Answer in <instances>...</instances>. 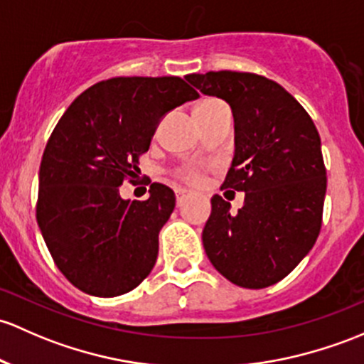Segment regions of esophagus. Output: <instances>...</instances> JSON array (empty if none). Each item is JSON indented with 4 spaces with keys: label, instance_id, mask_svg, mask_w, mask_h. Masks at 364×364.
<instances>
[{
    "label": "esophagus",
    "instance_id": "34e87169",
    "mask_svg": "<svg viewBox=\"0 0 364 364\" xmlns=\"http://www.w3.org/2000/svg\"><path fill=\"white\" fill-rule=\"evenodd\" d=\"M188 195H190V192H188V190H185V188H178V190H176V198H178V205H181L183 200H185V197H188Z\"/></svg>",
    "mask_w": 364,
    "mask_h": 364
}]
</instances>
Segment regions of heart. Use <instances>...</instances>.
<instances>
[{
    "mask_svg": "<svg viewBox=\"0 0 364 364\" xmlns=\"http://www.w3.org/2000/svg\"><path fill=\"white\" fill-rule=\"evenodd\" d=\"M218 102H220V101H204V102H200L197 108H208V106L218 105ZM181 174L185 176L186 179H190V181H197V179H198V172H197V169H195V167H185V169L181 171Z\"/></svg>",
    "mask_w": 364,
    "mask_h": 364,
    "instance_id": "obj_1",
    "label": "heart"
}]
</instances>
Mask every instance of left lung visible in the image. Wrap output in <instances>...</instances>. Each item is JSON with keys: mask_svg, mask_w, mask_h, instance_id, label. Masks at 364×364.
Returning a JSON list of instances; mask_svg holds the SVG:
<instances>
[{"mask_svg": "<svg viewBox=\"0 0 364 364\" xmlns=\"http://www.w3.org/2000/svg\"><path fill=\"white\" fill-rule=\"evenodd\" d=\"M185 78L232 108L235 151L223 188L244 192L237 214L230 202L213 195L202 230L205 255L233 284L272 286L319 235L326 195L319 132L304 106L265 76L209 71Z\"/></svg>", "mask_w": 364, "mask_h": 364, "instance_id": "obj_1", "label": "left lung"}]
</instances>
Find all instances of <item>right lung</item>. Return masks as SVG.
<instances>
[{
    "mask_svg": "<svg viewBox=\"0 0 364 364\" xmlns=\"http://www.w3.org/2000/svg\"><path fill=\"white\" fill-rule=\"evenodd\" d=\"M197 97L178 76L105 80L82 92L53 129L36 220L55 265L83 293L118 296L151 272L174 192L153 183L146 200H125L118 186L139 171L160 120Z\"/></svg>",
    "mask_w": 364,
    "mask_h": 364,
    "instance_id": "add662e5",
    "label": "right lung"
}]
</instances>
